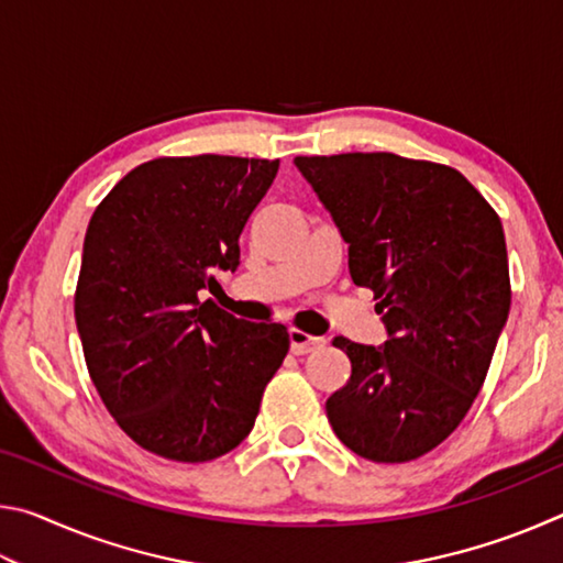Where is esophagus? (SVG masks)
Wrapping results in <instances>:
<instances>
[{
  "mask_svg": "<svg viewBox=\"0 0 563 563\" xmlns=\"http://www.w3.org/2000/svg\"><path fill=\"white\" fill-rule=\"evenodd\" d=\"M322 345H325V340L322 338L308 335V332H302L298 328H290V350L295 352V355H308V352H312L316 347H322Z\"/></svg>",
  "mask_w": 563,
  "mask_h": 563,
  "instance_id": "1",
  "label": "esophagus"
}]
</instances>
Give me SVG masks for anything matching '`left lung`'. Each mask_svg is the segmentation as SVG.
Masks as SVG:
<instances>
[{"label":"left lung","instance_id":"obj_1","mask_svg":"<svg viewBox=\"0 0 563 563\" xmlns=\"http://www.w3.org/2000/svg\"><path fill=\"white\" fill-rule=\"evenodd\" d=\"M347 243L352 283L375 292L387 340L335 338L352 362L325 402L338 440L369 462H409L450 437L487 377L509 318L499 216L460 170L395 154L298 156Z\"/></svg>","mask_w":563,"mask_h":563}]
</instances>
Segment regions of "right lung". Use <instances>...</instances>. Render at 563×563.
<instances>
[{"mask_svg":"<svg viewBox=\"0 0 563 563\" xmlns=\"http://www.w3.org/2000/svg\"><path fill=\"white\" fill-rule=\"evenodd\" d=\"M280 161L156 158L123 176L84 238L74 316L119 427L174 462H211L251 434L290 335L208 298Z\"/></svg>","mask_w":563,"mask_h":563,"instance_id":"obj_1","label":"right lung"}]
</instances>
